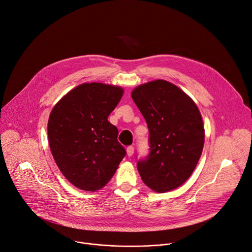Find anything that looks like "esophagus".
I'll use <instances>...</instances> for the list:
<instances>
[{
    "mask_svg": "<svg viewBox=\"0 0 252 252\" xmlns=\"http://www.w3.org/2000/svg\"><path fill=\"white\" fill-rule=\"evenodd\" d=\"M133 152H134V148L133 147H127L126 149V154H127V157H131L133 155Z\"/></svg>",
    "mask_w": 252,
    "mask_h": 252,
    "instance_id": "1",
    "label": "esophagus"
}]
</instances>
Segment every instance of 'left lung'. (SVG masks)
Here are the masks:
<instances>
[{
	"label": "left lung",
	"mask_w": 252,
	"mask_h": 252,
	"mask_svg": "<svg viewBox=\"0 0 252 252\" xmlns=\"http://www.w3.org/2000/svg\"><path fill=\"white\" fill-rule=\"evenodd\" d=\"M131 97L149 127V155L137 159L142 182L157 192L181 187L202 153L204 128L196 104L162 80L138 86Z\"/></svg>",
	"instance_id": "obj_1"
}]
</instances>
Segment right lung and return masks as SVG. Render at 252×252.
Masks as SVG:
<instances>
[{
  "label": "right lung",
  "mask_w": 252,
  "mask_h": 252,
  "mask_svg": "<svg viewBox=\"0 0 252 252\" xmlns=\"http://www.w3.org/2000/svg\"><path fill=\"white\" fill-rule=\"evenodd\" d=\"M123 94L115 86L83 84L67 93L50 115L52 155L63 176L78 189L103 188L126 155L117 126L107 121Z\"/></svg>",
  "instance_id": "obj_1"
}]
</instances>
